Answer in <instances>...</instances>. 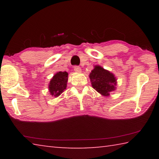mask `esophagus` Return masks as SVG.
Masks as SVG:
<instances>
[{"mask_svg":"<svg viewBox=\"0 0 159 159\" xmlns=\"http://www.w3.org/2000/svg\"><path fill=\"white\" fill-rule=\"evenodd\" d=\"M74 71L77 72V73H80L82 70H81V69H80V67L76 66H74Z\"/></svg>","mask_w":159,"mask_h":159,"instance_id":"esophagus-1","label":"esophagus"}]
</instances>
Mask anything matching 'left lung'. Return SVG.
I'll return each mask as SVG.
<instances>
[{
    "label": "left lung",
    "mask_w": 159,
    "mask_h": 159,
    "mask_svg": "<svg viewBox=\"0 0 159 159\" xmlns=\"http://www.w3.org/2000/svg\"><path fill=\"white\" fill-rule=\"evenodd\" d=\"M92 87L104 97H108L116 88L117 79L114 74L99 65H95L89 75Z\"/></svg>",
    "instance_id": "1"
}]
</instances>
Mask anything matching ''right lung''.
<instances>
[{"mask_svg":"<svg viewBox=\"0 0 159 159\" xmlns=\"http://www.w3.org/2000/svg\"><path fill=\"white\" fill-rule=\"evenodd\" d=\"M68 82V73L66 71L57 72L51 79L48 85L49 93L52 96L57 98L66 90Z\"/></svg>","mask_w":159,"mask_h":159,"instance_id":"add662e5","label":"right lung"}]
</instances>
